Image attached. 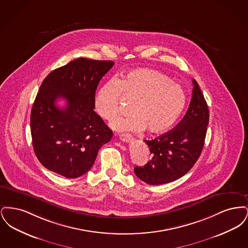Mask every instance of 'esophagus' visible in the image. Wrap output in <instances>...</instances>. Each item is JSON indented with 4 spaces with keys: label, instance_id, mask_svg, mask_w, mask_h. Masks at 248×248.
<instances>
[{
    "label": "esophagus",
    "instance_id": "1",
    "mask_svg": "<svg viewBox=\"0 0 248 248\" xmlns=\"http://www.w3.org/2000/svg\"><path fill=\"white\" fill-rule=\"evenodd\" d=\"M121 140L124 142H128L130 140H132V136L130 134H122L120 135Z\"/></svg>",
    "mask_w": 248,
    "mask_h": 248
}]
</instances>
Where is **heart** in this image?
I'll list each match as a JSON object with an SVG mask.
<instances>
[{"label":"heart","instance_id":"1","mask_svg":"<svg viewBox=\"0 0 248 248\" xmlns=\"http://www.w3.org/2000/svg\"><path fill=\"white\" fill-rule=\"evenodd\" d=\"M121 95L129 102L127 118L112 124L114 128L161 134L171 128L184 110L187 97L184 89L160 71L137 69L102 85L94 96L96 113L108 122L118 117Z\"/></svg>","mask_w":248,"mask_h":248}]
</instances>
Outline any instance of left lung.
<instances>
[{"label":"left lung","instance_id":"8db88e82","mask_svg":"<svg viewBox=\"0 0 248 248\" xmlns=\"http://www.w3.org/2000/svg\"><path fill=\"white\" fill-rule=\"evenodd\" d=\"M192 97L183 119L149 146L152 159L134 168L136 176L150 185L175 181L188 173L200 157L209 122V110L199 84L193 79Z\"/></svg>","mask_w":248,"mask_h":248}]
</instances>
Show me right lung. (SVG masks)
<instances>
[{"label":"right lung","mask_w":248,"mask_h":248,"mask_svg":"<svg viewBox=\"0 0 248 248\" xmlns=\"http://www.w3.org/2000/svg\"><path fill=\"white\" fill-rule=\"evenodd\" d=\"M114 65L110 60L74 59L51 71L41 84L31 113L32 146L48 170L76 178L94 165L112 131L94 112L99 81ZM62 98L66 106L59 108Z\"/></svg>","instance_id":"add662e5"}]
</instances>
